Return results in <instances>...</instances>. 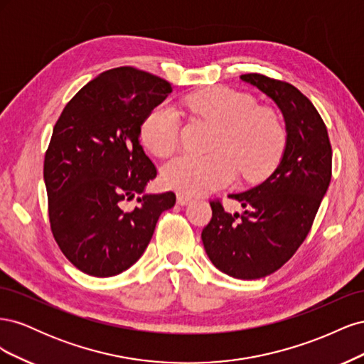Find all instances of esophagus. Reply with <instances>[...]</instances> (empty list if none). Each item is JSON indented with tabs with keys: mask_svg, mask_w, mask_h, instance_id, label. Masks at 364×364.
I'll return each mask as SVG.
<instances>
[{
	"mask_svg": "<svg viewBox=\"0 0 364 364\" xmlns=\"http://www.w3.org/2000/svg\"><path fill=\"white\" fill-rule=\"evenodd\" d=\"M193 200L191 196H186L183 193H178V203L179 205H188Z\"/></svg>",
	"mask_w": 364,
	"mask_h": 364,
	"instance_id": "34e87169",
	"label": "esophagus"
}]
</instances>
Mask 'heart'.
<instances>
[{"mask_svg": "<svg viewBox=\"0 0 364 364\" xmlns=\"http://www.w3.org/2000/svg\"><path fill=\"white\" fill-rule=\"evenodd\" d=\"M196 114L218 127L209 156L181 155L165 164L167 186L188 194H202L232 183L240 170L247 181L269 176L281 161L287 135L278 115L258 107L255 98L229 87H211L188 98ZM181 118L162 103L153 107L141 124V139L158 156L178 146Z\"/></svg>", "mask_w": 364, "mask_h": 364, "instance_id": "obj_1", "label": "heart"}]
</instances>
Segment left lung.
Wrapping results in <instances>:
<instances>
[{
    "mask_svg": "<svg viewBox=\"0 0 364 364\" xmlns=\"http://www.w3.org/2000/svg\"><path fill=\"white\" fill-rule=\"evenodd\" d=\"M240 79L279 107L287 144L266 181L228 196L243 211L230 214L220 200L211 202L213 218L202 230V241L218 270L238 279H258L281 269L310 232L331 182L333 150L322 117L297 87L255 73Z\"/></svg>",
    "mask_w": 364,
    "mask_h": 364,
    "instance_id": "8db88e82",
    "label": "left lung"
}]
</instances>
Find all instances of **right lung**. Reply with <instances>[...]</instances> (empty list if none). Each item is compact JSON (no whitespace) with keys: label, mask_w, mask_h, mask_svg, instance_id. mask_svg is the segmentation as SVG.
Segmentation results:
<instances>
[{"label":"right lung","mask_w":364,"mask_h":364,"mask_svg":"<svg viewBox=\"0 0 364 364\" xmlns=\"http://www.w3.org/2000/svg\"><path fill=\"white\" fill-rule=\"evenodd\" d=\"M173 91L146 71L121 67L86 83L62 111L43 161L51 232L86 274L115 277L141 258L171 191L147 194L156 167L139 144L141 124ZM139 194V206L120 205Z\"/></svg>","instance_id":"add662e5"}]
</instances>
